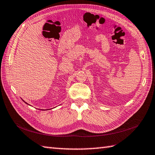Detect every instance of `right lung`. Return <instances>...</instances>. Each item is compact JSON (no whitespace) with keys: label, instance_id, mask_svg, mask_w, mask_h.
Returning a JSON list of instances; mask_svg holds the SVG:
<instances>
[{"label":"right lung","instance_id":"add662e5","mask_svg":"<svg viewBox=\"0 0 155 155\" xmlns=\"http://www.w3.org/2000/svg\"><path fill=\"white\" fill-rule=\"evenodd\" d=\"M22 101H24V102H25V103H26V104H28V103H26V102H25V101H24V100H22ZM28 105H29V104H28ZM50 109H51V108H50Z\"/></svg>","mask_w":155,"mask_h":155}]
</instances>
